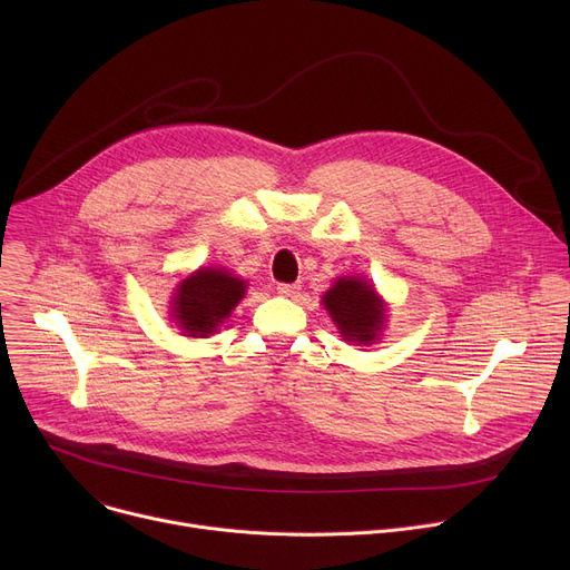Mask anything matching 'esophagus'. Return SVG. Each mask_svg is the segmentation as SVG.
<instances>
[{"label": "esophagus", "mask_w": 570, "mask_h": 570, "mask_svg": "<svg viewBox=\"0 0 570 570\" xmlns=\"http://www.w3.org/2000/svg\"><path fill=\"white\" fill-rule=\"evenodd\" d=\"M277 293L284 297H295L299 293V284H277Z\"/></svg>", "instance_id": "obj_1"}]
</instances>
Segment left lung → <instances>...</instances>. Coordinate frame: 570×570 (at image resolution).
<instances>
[{
  "mask_svg": "<svg viewBox=\"0 0 570 570\" xmlns=\"http://www.w3.org/2000/svg\"><path fill=\"white\" fill-rule=\"evenodd\" d=\"M324 308L330 311L341 336L358 345H372L385 320V308L374 286L354 277H343L327 291Z\"/></svg>",
  "mask_w": 570,
  "mask_h": 570,
  "instance_id": "8db88e82",
  "label": "left lung"
}]
</instances>
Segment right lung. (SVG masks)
Here are the masks:
<instances>
[{"label":"right lung","mask_w":570,"mask_h":570,"mask_svg":"<svg viewBox=\"0 0 570 570\" xmlns=\"http://www.w3.org/2000/svg\"><path fill=\"white\" fill-rule=\"evenodd\" d=\"M246 293V282L220 268H200L178 286L174 317L185 336L205 338L232 313Z\"/></svg>","instance_id":"1"}]
</instances>
